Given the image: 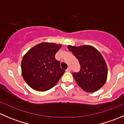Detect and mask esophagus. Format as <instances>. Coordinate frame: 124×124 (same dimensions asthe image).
Returning a JSON list of instances; mask_svg holds the SVG:
<instances>
[{"instance_id":"esophagus-1","label":"esophagus","mask_w":124,"mask_h":124,"mask_svg":"<svg viewBox=\"0 0 124 124\" xmlns=\"http://www.w3.org/2000/svg\"><path fill=\"white\" fill-rule=\"evenodd\" d=\"M71 71V67H68V68H67V70H66V71H67V72H70Z\"/></svg>"}]
</instances>
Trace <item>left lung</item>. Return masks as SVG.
<instances>
[{"label": "left lung", "instance_id": "left-lung-1", "mask_svg": "<svg viewBox=\"0 0 124 124\" xmlns=\"http://www.w3.org/2000/svg\"><path fill=\"white\" fill-rule=\"evenodd\" d=\"M80 64V71L72 74L77 85L86 92H94L102 87L107 78V64L100 52L91 46H68Z\"/></svg>", "mask_w": 124, "mask_h": 124}]
</instances>
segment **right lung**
<instances>
[{"label":"right lung","mask_w":124,"mask_h":124,"mask_svg":"<svg viewBox=\"0 0 124 124\" xmlns=\"http://www.w3.org/2000/svg\"><path fill=\"white\" fill-rule=\"evenodd\" d=\"M61 44L42 42L36 45L24 55L22 61V74L31 88L44 92L59 82L65 70L61 68L55 54Z\"/></svg>","instance_id":"add662e5"}]
</instances>
